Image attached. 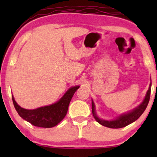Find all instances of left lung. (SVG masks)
I'll use <instances>...</instances> for the list:
<instances>
[{
  "label": "left lung",
  "instance_id": "1",
  "mask_svg": "<svg viewBox=\"0 0 157 157\" xmlns=\"http://www.w3.org/2000/svg\"><path fill=\"white\" fill-rule=\"evenodd\" d=\"M151 88V82L150 83V86H149L148 90L147 91L146 95H145V98H144L143 101L141 102V104H140L137 107L131 110V111H128L127 113H122V114L117 117L115 120H102V119L98 117L96 113L94 102L92 100H91L92 101L91 102V107H92V113L94 117L95 120H97V122H99L100 125L105 126V127L108 128H123L128 125L129 124L136 121L142 113H143L145 110L146 109L147 104L149 102V100H150Z\"/></svg>",
  "mask_w": 157,
  "mask_h": 157
}]
</instances>
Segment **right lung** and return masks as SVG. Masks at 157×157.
I'll list each match as a JSON object with an SVG mask.
<instances>
[{
  "instance_id": "1",
  "label": "right lung",
  "mask_w": 157,
  "mask_h": 157,
  "mask_svg": "<svg viewBox=\"0 0 157 157\" xmlns=\"http://www.w3.org/2000/svg\"><path fill=\"white\" fill-rule=\"evenodd\" d=\"M80 86H72L64 94L60 100L49 105L36 109H25L16 102L12 95V101L21 117L32 125L41 128H52L63 120L67 113L68 108L74 94Z\"/></svg>"
}]
</instances>
